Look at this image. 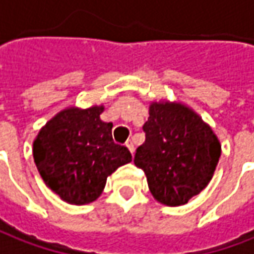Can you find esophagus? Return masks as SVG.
<instances>
[{
    "label": "esophagus",
    "instance_id": "esophagus-1",
    "mask_svg": "<svg viewBox=\"0 0 254 254\" xmlns=\"http://www.w3.org/2000/svg\"><path fill=\"white\" fill-rule=\"evenodd\" d=\"M127 149H129V151H130V153L133 154V153H134V144H133V143H132V140L127 141Z\"/></svg>",
    "mask_w": 254,
    "mask_h": 254
}]
</instances>
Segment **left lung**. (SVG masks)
I'll return each instance as SVG.
<instances>
[{"label": "left lung", "instance_id": "1", "mask_svg": "<svg viewBox=\"0 0 254 254\" xmlns=\"http://www.w3.org/2000/svg\"><path fill=\"white\" fill-rule=\"evenodd\" d=\"M143 125L144 143L133 163L144 171L154 199L167 206L186 204L211 181L221 144L211 127L189 107L153 103Z\"/></svg>", "mask_w": 254, "mask_h": 254}]
</instances>
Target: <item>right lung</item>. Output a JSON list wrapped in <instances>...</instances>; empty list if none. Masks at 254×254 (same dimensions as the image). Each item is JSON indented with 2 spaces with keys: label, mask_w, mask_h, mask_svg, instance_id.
I'll use <instances>...</instances> for the list:
<instances>
[{
  "label": "right lung",
  "mask_w": 254,
  "mask_h": 254,
  "mask_svg": "<svg viewBox=\"0 0 254 254\" xmlns=\"http://www.w3.org/2000/svg\"><path fill=\"white\" fill-rule=\"evenodd\" d=\"M103 105L58 113L33 143L36 167L46 185L70 204L97 199L107 177L132 161L130 151L113 139V124L103 122Z\"/></svg>",
  "instance_id": "1"
}]
</instances>
